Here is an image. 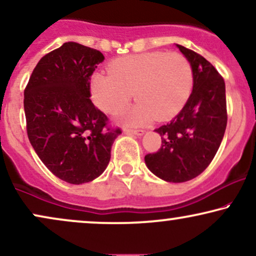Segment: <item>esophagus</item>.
<instances>
[{"label":"esophagus","mask_w":256,"mask_h":256,"mask_svg":"<svg viewBox=\"0 0 256 256\" xmlns=\"http://www.w3.org/2000/svg\"><path fill=\"white\" fill-rule=\"evenodd\" d=\"M124 132L126 134H136V136L144 134V130H134V128H124Z\"/></svg>","instance_id":"obj_1"}]
</instances>
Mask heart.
<instances>
[{"instance_id":"obj_1","label":"heart","mask_w":256,"mask_h":256,"mask_svg":"<svg viewBox=\"0 0 256 256\" xmlns=\"http://www.w3.org/2000/svg\"><path fill=\"white\" fill-rule=\"evenodd\" d=\"M110 73H96L90 79V96L100 110L117 114L132 96L137 104L122 114L125 122L142 125L176 116L192 94L194 72L180 53L136 54L114 60Z\"/></svg>"}]
</instances>
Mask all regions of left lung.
<instances>
[{
	"mask_svg": "<svg viewBox=\"0 0 256 256\" xmlns=\"http://www.w3.org/2000/svg\"><path fill=\"white\" fill-rule=\"evenodd\" d=\"M190 61L194 72L192 92L178 114L156 128L162 146L145 156L152 174L171 183L198 176L215 157L227 126V102L223 78L208 60L177 44Z\"/></svg>",
	"mask_w": 256,
	"mask_h": 256,
	"instance_id": "8db88e82",
	"label": "left lung"
}]
</instances>
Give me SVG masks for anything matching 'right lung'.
Wrapping results in <instances>:
<instances>
[{"instance_id":"1","label":"right lung","mask_w":256,"mask_h":256,"mask_svg":"<svg viewBox=\"0 0 256 256\" xmlns=\"http://www.w3.org/2000/svg\"><path fill=\"white\" fill-rule=\"evenodd\" d=\"M99 50L64 42L41 60L24 90V114L32 146L52 174L70 184L104 172L120 128L90 102V80L104 61Z\"/></svg>"}]
</instances>
